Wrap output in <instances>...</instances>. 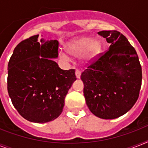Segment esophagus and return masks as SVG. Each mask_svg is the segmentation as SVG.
<instances>
[{
	"mask_svg": "<svg viewBox=\"0 0 148 148\" xmlns=\"http://www.w3.org/2000/svg\"><path fill=\"white\" fill-rule=\"evenodd\" d=\"M81 72L80 70H76V71H75V74H76L77 78H80V77H81Z\"/></svg>",
	"mask_w": 148,
	"mask_h": 148,
	"instance_id": "esophagus-1",
	"label": "esophagus"
}]
</instances>
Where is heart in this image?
Returning <instances> with one entry per match:
<instances>
[{"label":"heart","mask_w":148,"mask_h":148,"mask_svg":"<svg viewBox=\"0 0 148 148\" xmlns=\"http://www.w3.org/2000/svg\"><path fill=\"white\" fill-rule=\"evenodd\" d=\"M64 48L70 55L77 57L81 54L83 62L89 63L98 56L101 45L99 40H94L90 37H80L67 42ZM59 56L64 60H69V56L64 51H60Z\"/></svg>","instance_id":"heart-1"}]
</instances>
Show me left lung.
Masks as SVG:
<instances>
[{"label":"left lung","mask_w":148,"mask_h":148,"mask_svg":"<svg viewBox=\"0 0 148 148\" xmlns=\"http://www.w3.org/2000/svg\"><path fill=\"white\" fill-rule=\"evenodd\" d=\"M110 47L82 72L84 95L92 114L114 119L126 114L139 97L142 71L135 49L119 31L97 33Z\"/></svg>","instance_id":"8db88e82"}]
</instances>
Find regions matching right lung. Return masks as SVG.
<instances>
[{
	"mask_svg": "<svg viewBox=\"0 0 148 148\" xmlns=\"http://www.w3.org/2000/svg\"><path fill=\"white\" fill-rule=\"evenodd\" d=\"M22 40L8 65V91L14 107L31 122L44 124L59 117L74 81V69L62 70L53 60L58 57V41Z\"/></svg>",
	"mask_w": 148,
	"mask_h": 148,
	"instance_id": "1",
	"label": "right lung"
}]
</instances>
